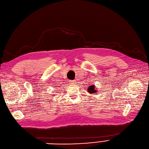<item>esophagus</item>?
I'll use <instances>...</instances> for the list:
<instances>
[{"label": "esophagus", "mask_w": 149, "mask_h": 149, "mask_svg": "<svg viewBox=\"0 0 149 149\" xmlns=\"http://www.w3.org/2000/svg\"><path fill=\"white\" fill-rule=\"evenodd\" d=\"M70 82L71 83V85H75L77 83L75 80H71V81H70Z\"/></svg>", "instance_id": "esophagus-1"}]
</instances>
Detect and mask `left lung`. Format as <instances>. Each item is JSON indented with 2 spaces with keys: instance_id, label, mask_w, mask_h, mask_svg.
<instances>
[{
  "instance_id": "obj_1",
  "label": "left lung",
  "mask_w": 149,
  "mask_h": 149,
  "mask_svg": "<svg viewBox=\"0 0 149 149\" xmlns=\"http://www.w3.org/2000/svg\"><path fill=\"white\" fill-rule=\"evenodd\" d=\"M87 90H88V92L90 94H93V93H97V90L95 89V86L93 85H91L88 88H87Z\"/></svg>"
}]
</instances>
